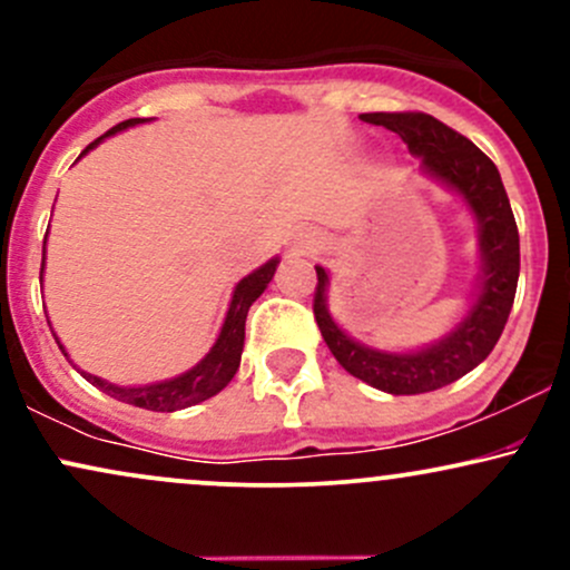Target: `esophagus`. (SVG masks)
<instances>
[{
    "label": "esophagus",
    "mask_w": 570,
    "mask_h": 570,
    "mask_svg": "<svg viewBox=\"0 0 570 570\" xmlns=\"http://www.w3.org/2000/svg\"><path fill=\"white\" fill-rule=\"evenodd\" d=\"M316 246H318V244H313V240H307V244H305L303 248H305V252H316Z\"/></svg>",
    "instance_id": "esophagus-1"
}]
</instances>
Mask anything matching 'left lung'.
Segmentation results:
<instances>
[{
    "mask_svg": "<svg viewBox=\"0 0 570 570\" xmlns=\"http://www.w3.org/2000/svg\"><path fill=\"white\" fill-rule=\"evenodd\" d=\"M362 120L402 136L410 153L421 158L423 171L466 200L480 227V281L461 324L421 351H377L345 335L326 307L330 276L322 265L316 267L313 316L332 356L353 377L385 394H426L472 372L499 343L520 278V235L499 168L466 136L423 112H370Z\"/></svg>",
    "mask_w": 570,
    "mask_h": 570,
    "instance_id": "8db88e82",
    "label": "left lung"
}]
</instances>
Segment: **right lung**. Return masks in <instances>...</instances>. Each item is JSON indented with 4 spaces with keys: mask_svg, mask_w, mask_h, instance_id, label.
<instances>
[{
    "mask_svg": "<svg viewBox=\"0 0 570 570\" xmlns=\"http://www.w3.org/2000/svg\"><path fill=\"white\" fill-rule=\"evenodd\" d=\"M139 122H147V120H144V117H130V120L120 122V126H115L104 136H98L96 141H90L88 147L82 149V155L90 153V149H94L98 141L107 139V136L117 134V130L139 126ZM276 267H278V257H273L267 259L263 267H257V271L248 273L246 278L238 281V286H235L233 292L230 307H227L225 324H222L219 330L217 343L212 345V351H208L193 370L181 372V375L171 377V381H160L149 385H115V383L101 381V377L90 375V372H82V377L88 383H94L96 389H101L104 394L117 399V402H126V404H134V407H144L153 412H174V410L193 407V404L198 402H206V399L219 394V391L233 381L235 372H238L240 353H244L248 307H252L254 299L267 289ZM42 271H45V246H42ZM56 343L58 348L63 351L61 340L56 337ZM63 356H67V351H63Z\"/></svg>",
    "mask_w": 570,
    "mask_h": 570,
    "instance_id": "add662e5",
    "label": "right lung"
}]
</instances>
